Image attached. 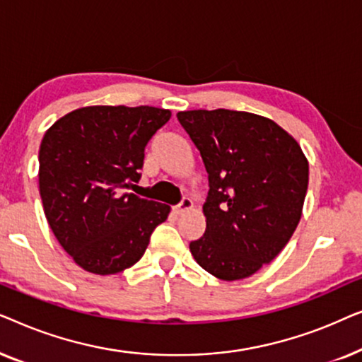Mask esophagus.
Wrapping results in <instances>:
<instances>
[{
	"label": "esophagus",
	"mask_w": 362,
	"mask_h": 362,
	"mask_svg": "<svg viewBox=\"0 0 362 362\" xmlns=\"http://www.w3.org/2000/svg\"><path fill=\"white\" fill-rule=\"evenodd\" d=\"M191 209H192V201L189 199V197H185V199H182L180 204L175 207V212L176 214H182V212L191 211Z\"/></svg>",
	"instance_id": "1"
}]
</instances>
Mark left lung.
Instances as JSON below:
<instances>
[{
    "instance_id": "8db88e82",
    "label": "left lung",
    "mask_w": 362,
    "mask_h": 362,
    "mask_svg": "<svg viewBox=\"0 0 362 362\" xmlns=\"http://www.w3.org/2000/svg\"><path fill=\"white\" fill-rule=\"evenodd\" d=\"M176 117L209 181L206 230L189 244L191 254L216 279H249L293 235L308 189V160L300 143L267 117L226 108Z\"/></svg>"
}]
</instances>
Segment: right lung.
I'll list each match as a JSON object with an SVG mask.
<instances>
[{"label":"right lung","instance_id":"right-lung-1","mask_svg":"<svg viewBox=\"0 0 362 362\" xmlns=\"http://www.w3.org/2000/svg\"><path fill=\"white\" fill-rule=\"evenodd\" d=\"M171 118L156 107L92 105L52 123L39 148V192L51 229L86 272L113 275L145 254L171 207L128 192L145 146Z\"/></svg>","mask_w":362,"mask_h":362}]
</instances>
